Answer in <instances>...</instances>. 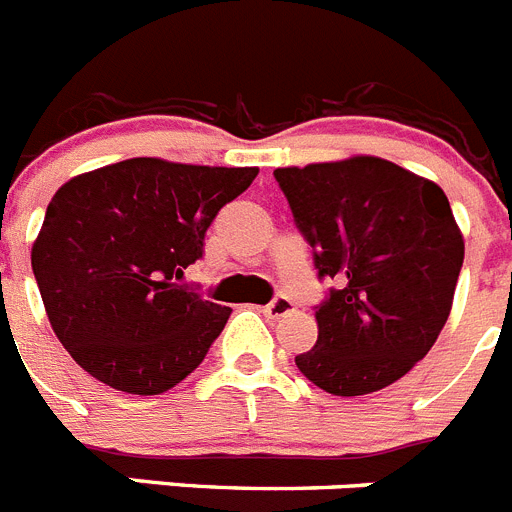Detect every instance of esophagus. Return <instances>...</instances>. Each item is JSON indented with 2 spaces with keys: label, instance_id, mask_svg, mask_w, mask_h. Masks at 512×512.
Returning <instances> with one entry per match:
<instances>
[{
  "label": "esophagus",
  "instance_id": "obj_1",
  "mask_svg": "<svg viewBox=\"0 0 512 512\" xmlns=\"http://www.w3.org/2000/svg\"><path fill=\"white\" fill-rule=\"evenodd\" d=\"M265 314H268V317H286V314H291L293 311V301L291 299H286V296H275L273 301H270V304H265Z\"/></svg>",
  "mask_w": 512,
  "mask_h": 512
}]
</instances>
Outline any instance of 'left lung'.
<instances>
[{"label":"left lung","instance_id":"1","mask_svg":"<svg viewBox=\"0 0 512 512\" xmlns=\"http://www.w3.org/2000/svg\"><path fill=\"white\" fill-rule=\"evenodd\" d=\"M319 278L317 345L296 355L311 384L361 397L422 361L451 314L464 239L435 182L379 157L273 172Z\"/></svg>","mask_w":512,"mask_h":512}]
</instances>
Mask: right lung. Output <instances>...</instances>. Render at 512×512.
Returning <instances> with one entry per match:
<instances>
[{"mask_svg":"<svg viewBox=\"0 0 512 512\" xmlns=\"http://www.w3.org/2000/svg\"><path fill=\"white\" fill-rule=\"evenodd\" d=\"M255 177L257 167L136 157L56 190L30 260L48 322L84 371L149 397L201 366L231 309L182 275Z\"/></svg>","mask_w":512,"mask_h":512,"instance_id":"add662e5","label":"right lung"}]
</instances>
